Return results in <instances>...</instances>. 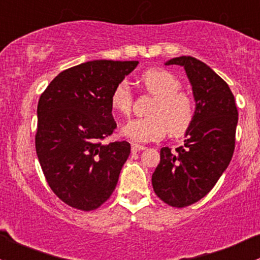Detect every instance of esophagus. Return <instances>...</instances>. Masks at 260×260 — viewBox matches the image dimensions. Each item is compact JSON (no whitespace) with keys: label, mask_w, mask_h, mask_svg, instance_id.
I'll use <instances>...</instances> for the list:
<instances>
[{"label":"esophagus","mask_w":260,"mask_h":260,"mask_svg":"<svg viewBox=\"0 0 260 260\" xmlns=\"http://www.w3.org/2000/svg\"><path fill=\"white\" fill-rule=\"evenodd\" d=\"M141 150H145V146H143V145H136V144H134V145H131V151H133V152L141 151Z\"/></svg>","instance_id":"1"}]
</instances>
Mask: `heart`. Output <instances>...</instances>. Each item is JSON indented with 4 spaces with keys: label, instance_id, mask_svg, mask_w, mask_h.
<instances>
[{
    "label": "heart",
    "instance_id": "1",
    "mask_svg": "<svg viewBox=\"0 0 260 260\" xmlns=\"http://www.w3.org/2000/svg\"><path fill=\"white\" fill-rule=\"evenodd\" d=\"M140 81L155 96L150 116L127 121L121 127V135L138 144L157 141L168 133L174 138L184 135L194 122L195 104L188 93L180 91L178 77L164 69H149L140 75ZM110 104L117 114H130L133 93L127 82L121 81L114 87Z\"/></svg>",
    "mask_w": 260,
    "mask_h": 260
}]
</instances>
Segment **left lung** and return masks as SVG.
Segmentation results:
<instances>
[{
  "label": "left lung",
  "mask_w": 260,
  "mask_h": 260,
  "mask_svg": "<svg viewBox=\"0 0 260 260\" xmlns=\"http://www.w3.org/2000/svg\"><path fill=\"white\" fill-rule=\"evenodd\" d=\"M165 65L185 70L195 100V119L183 146L160 150L151 183L162 202L184 208L204 198L228 168L235 148L238 110L228 84L200 60L180 56Z\"/></svg>",
  "instance_id": "8db88e82"
}]
</instances>
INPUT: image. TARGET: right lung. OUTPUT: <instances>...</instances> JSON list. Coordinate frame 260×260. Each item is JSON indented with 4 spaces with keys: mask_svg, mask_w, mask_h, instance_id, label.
<instances>
[{
    "mask_svg": "<svg viewBox=\"0 0 260 260\" xmlns=\"http://www.w3.org/2000/svg\"><path fill=\"white\" fill-rule=\"evenodd\" d=\"M138 63L87 61L60 72L40 96L37 157L51 190L75 209H98L116 188L130 144L103 140L116 129L112 90Z\"/></svg>",
    "mask_w": 260,
    "mask_h": 260,
    "instance_id": "add662e5",
    "label": "right lung"
}]
</instances>
